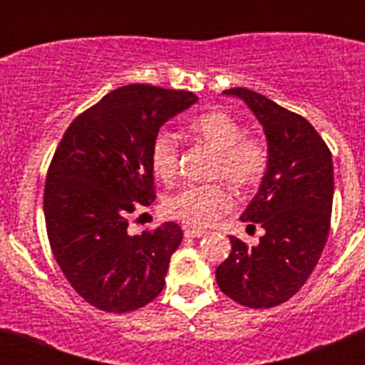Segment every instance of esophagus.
<instances>
[{
    "instance_id": "34e87169",
    "label": "esophagus",
    "mask_w": 365,
    "mask_h": 365,
    "mask_svg": "<svg viewBox=\"0 0 365 365\" xmlns=\"http://www.w3.org/2000/svg\"><path fill=\"white\" fill-rule=\"evenodd\" d=\"M185 235H186V237H190V240H197V237H202V235H205V232H202V230H192V228H186Z\"/></svg>"
}]
</instances>
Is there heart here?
Instances as JSON below:
<instances>
[{
  "instance_id": "b5f03b06",
  "label": "heart",
  "mask_w": 365,
  "mask_h": 365,
  "mask_svg": "<svg viewBox=\"0 0 365 365\" xmlns=\"http://www.w3.org/2000/svg\"><path fill=\"white\" fill-rule=\"evenodd\" d=\"M188 133L199 143L217 151L212 175L221 177L234 190H250L269 168V148L257 137L245 135V128L230 113L214 109L193 118ZM151 172L164 185H172L179 173V143L170 131L160 130L150 146ZM232 195L221 182L190 185L164 201L170 217L190 227H206L230 208Z\"/></svg>"
}]
</instances>
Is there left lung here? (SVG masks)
<instances>
[{
	"label": "left lung",
	"mask_w": 365,
	"mask_h": 365,
	"mask_svg": "<svg viewBox=\"0 0 365 365\" xmlns=\"http://www.w3.org/2000/svg\"><path fill=\"white\" fill-rule=\"evenodd\" d=\"M240 96L263 125L269 168L241 221L259 222L265 235L248 247L230 235L232 252L215 270L228 298L250 309H270L291 299L307 282L327 243L333 210V155L302 115L245 87Z\"/></svg>",
	"instance_id": "left-lung-1"
}]
</instances>
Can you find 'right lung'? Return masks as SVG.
I'll use <instances>...</instances> for the list:
<instances>
[{
  "label": "right lung",
  "mask_w": 365,
  "mask_h": 365,
  "mask_svg": "<svg viewBox=\"0 0 365 365\" xmlns=\"http://www.w3.org/2000/svg\"><path fill=\"white\" fill-rule=\"evenodd\" d=\"M195 102L190 91L122 86L74 118L54 151L43 192L51 250L71 287L100 311H137L163 291L182 230L163 222L131 235L128 225L155 199L151 140Z\"/></svg>",
  "instance_id": "obj_1"
}]
</instances>
